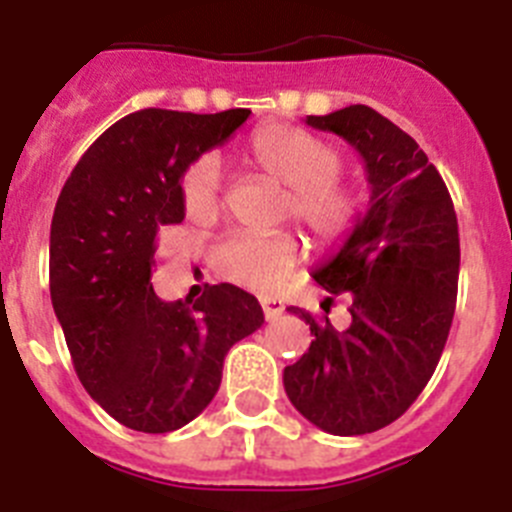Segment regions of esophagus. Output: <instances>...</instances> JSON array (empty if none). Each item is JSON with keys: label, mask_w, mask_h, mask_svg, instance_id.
Segmentation results:
<instances>
[{"label": "esophagus", "mask_w": 512, "mask_h": 512, "mask_svg": "<svg viewBox=\"0 0 512 512\" xmlns=\"http://www.w3.org/2000/svg\"><path fill=\"white\" fill-rule=\"evenodd\" d=\"M263 312H265V320H276V317L283 315V304L276 302V299H263Z\"/></svg>", "instance_id": "esophagus-1"}]
</instances>
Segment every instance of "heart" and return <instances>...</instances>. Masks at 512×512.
I'll return each instance as SVG.
<instances>
[{
  "label": "heart",
  "instance_id": "1",
  "mask_svg": "<svg viewBox=\"0 0 512 512\" xmlns=\"http://www.w3.org/2000/svg\"><path fill=\"white\" fill-rule=\"evenodd\" d=\"M249 158L268 179L283 184L278 216L294 218L320 244L343 242L354 229L362 197L338 179L341 156L317 135L289 124L265 127L249 140ZM184 216L195 223L216 221L223 208V174L216 156H200L179 182ZM299 257L291 231L226 236L213 249V265L223 278L252 291L278 289Z\"/></svg>",
  "mask_w": 512,
  "mask_h": 512
}]
</instances>
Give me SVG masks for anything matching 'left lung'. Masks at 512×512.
I'll return each mask as SVG.
<instances>
[{"label":"left lung","mask_w":512,"mask_h":512,"mask_svg":"<svg viewBox=\"0 0 512 512\" xmlns=\"http://www.w3.org/2000/svg\"><path fill=\"white\" fill-rule=\"evenodd\" d=\"M304 122L362 156L372 195L343 247L312 273L349 296V328L289 307L315 341L283 369V388L322 432L367 435L409 409L440 362L458 294V218L427 153L375 109L356 103Z\"/></svg>","instance_id":"1"}]
</instances>
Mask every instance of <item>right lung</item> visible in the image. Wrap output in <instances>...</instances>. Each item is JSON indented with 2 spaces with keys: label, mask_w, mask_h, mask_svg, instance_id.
Segmentation results:
<instances>
[{
  "label": "right lung",
  "mask_w": 512,
  "mask_h": 512,
  "mask_svg": "<svg viewBox=\"0 0 512 512\" xmlns=\"http://www.w3.org/2000/svg\"><path fill=\"white\" fill-rule=\"evenodd\" d=\"M249 109L127 114L77 161L51 218V304L90 398L124 427L174 432L218 393L223 359L265 322L231 283L163 302L150 286L161 226L184 221L179 182Z\"/></svg>",
  "instance_id": "right-lung-1"
}]
</instances>
